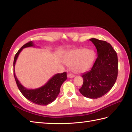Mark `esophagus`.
Returning <instances> with one entry per match:
<instances>
[{
	"label": "esophagus",
	"instance_id": "obj_1",
	"mask_svg": "<svg viewBox=\"0 0 132 132\" xmlns=\"http://www.w3.org/2000/svg\"><path fill=\"white\" fill-rule=\"evenodd\" d=\"M68 77L69 78H74V76L73 74H70V73H69V74H68Z\"/></svg>",
	"mask_w": 132,
	"mask_h": 132
}]
</instances>
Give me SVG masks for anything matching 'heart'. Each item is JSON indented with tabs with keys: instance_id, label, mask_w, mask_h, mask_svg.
Masks as SVG:
<instances>
[{
	"instance_id": "b5f03b06",
	"label": "heart",
	"mask_w": 132,
	"mask_h": 132,
	"mask_svg": "<svg viewBox=\"0 0 132 132\" xmlns=\"http://www.w3.org/2000/svg\"><path fill=\"white\" fill-rule=\"evenodd\" d=\"M95 58L94 50L81 48L71 50L64 56L63 62L70 66L72 71L76 73H81L91 68Z\"/></svg>"
}]
</instances>
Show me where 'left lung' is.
Returning a JSON list of instances; mask_svg holds the SVG:
<instances>
[{
	"label": "left lung",
	"instance_id": "1",
	"mask_svg": "<svg viewBox=\"0 0 132 132\" xmlns=\"http://www.w3.org/2000/svg\"><path fill=\"white\" fill-rule=\"evenodd\" d=\"M97 51L92 69L82 75L84 83L79 92L85 97L97 99L114 86L118 75L117 54L110 43L95 38L89 39Z\"/></svg>",
	"mask_w": 132,
	"mask_h": 132
}]
</instances>
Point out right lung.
Listing matches in <instances>:
<instances>
[{"mask_svg":"<svg viewBox=\"0 0 132 132\" xmlns=\"http://www.w3.org/2000/svg\"><path fill=\"white\" fill-rule=\"evenodd\" d=\"M30 47H35L34 44L32 41L23 45L15 55L14 60V75L15 81L20 92L28 100L39 105H47L53 102L56 98L60 92L61 85L67 79V74L66 72H64L61 74L58 73L54 75L45 85L38 88L34 89L26 88L20 83L15 75V65L18 56L23 49Z\"/></svg>","mask_w":132,"mask_h":132,"instance_id":"right-lung-1","label":"right lung"}]
</instances>
